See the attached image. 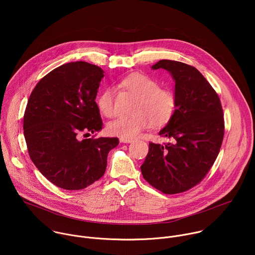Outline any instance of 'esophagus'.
Returning a JSON list of instances; mask_svg holds the SVG:
<instances>
[{
    "mask_svg": "<svg viewBox=\"0 0 255 255\" xmlns=\"http://www.w3.org/2000/svg\"><path fill=\"white\" fill-rule=\"evenodd\" d=\"M120 142H121V143H131V142H133V139H132V138H124V137H121V138H120Z\"/></svg>",
    "mask_w": 255,
    "mask_h": 255,
    "instance_id": "esophagus-1",
    "label": "esophagus"
}]
</instances>
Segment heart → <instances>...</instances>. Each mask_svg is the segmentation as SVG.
Segmentation results:
<instances>
[{
    "instance_id": "obj_1",
    "label": "heart",
    "mask_w": 255,
    "mask_h": 255,
    "mask_svg": "<svg viewBox=\"0 0 255 255\" xmlns=\"http://www.w3.org/2000/svg\"><path fill=\"white\" fill-rule=\"evenodd\" d=\"M121 86L133 94L137 101L132 109L131 116L119 117L108 125V131L124 138H134L141 131L165 125L173 116L176 109V97L168 89L160 88V84L144 74H132L126 77ZM115 92L111 88L105 89L97 100L100 112L107 118L116 114Z\"/></svg>"
}]
</instances>
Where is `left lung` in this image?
Listing matches in <instances>:
<instances>
[{
    "instance_id": "8db88e82",
    "label": "left lung",
    "mask_w": 255,
    "mask_h": 255,
    "mask_svg": "<svg viewBox=\"0 0 255 255\" xmlns=\"http://www.w3.org/2000/svg\"><path fill=\"white\" fill-rule=\"evenodd\" d=\"M152 68L166 69L175 82V112L159 132L174 141L150 142L141 172L163 194L184 193L201 183L219 154L225 128L223 109L218 94L196 67L162 59Z\"/></svg>"
}]
</instances>
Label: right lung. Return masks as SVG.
I'll use <instances>...</instances> for the list:
<instances>
[{
	"instance_id": "add662e5",
	"label": "right lung",
	"mask_w": 255,
	"mask_h": 255,
	"mask_svg": "<svg viewBox=\"0 0 255 255\" xmlns=\"http://www.w3.org/2000/svg\"><path fill=\"white\" fill-rule=\"evenodd\" d=\"M104 70L86 61L43 77L28 100L23 129L29 156L55 186L83 190L100 179L118 138H83L103 127L96 97Z\"/></svg>"
}]
</instances>
